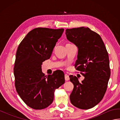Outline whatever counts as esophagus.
I'll use <instances>...</instances> for the list:
<instances>
[{
  "label": "esophagus",
  "mask_w": 120,
  "mask_h": 120,
  "mask_svg": "<svg viewBox=\"0 0 120 120\" xmlns=\"http://www.w3.org/2000/svg\"><path fill=\"white\" fill-rule=\"evenodd\" d=\"M64 78H65V80H70V77L69 76H68V74H65L64 75Z\"/></svg>",
  "instance_id": "1"
}]
</instances>
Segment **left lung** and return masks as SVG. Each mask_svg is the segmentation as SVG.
<instances>
[{
	"instance_id": "8db88e82",
	"label": "left lung",
	"mask_w": 120,
	"mask_h": 120,
	"mask_svg": "<svg viewBox=\"0 0 120 120\" xmlns=\"http://www.w3.org/2000/svg\"><path fill=\"white\" fill-rule=\"evenodd\" d=\"M65 31L67 39L78 48L75 68L85 77L79 82L76 76H69L74 85L71 102L78 108L90 109L101 101L107 88L110 76L107 50L100 35L88 27Z\"/></svg>"
}]
</instances>
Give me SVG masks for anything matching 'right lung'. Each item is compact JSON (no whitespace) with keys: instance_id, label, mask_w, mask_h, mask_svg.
<instances>
[{"instance_id":"right-lung-1","label":"right lung","mask_w":120,"mask_h":120,"mask_svg":"<svg viewBox=\"0 0 120 120\" xmlns=\"http://www.w3.org/2000/svg\"><path fill=\"white\" fill-rule=\"evenodd\" d=\"M64 29L36 28L20 43L14 67L15 86L25 103L34 109H43L52 103L54 91L65 82L62 71L45 74L41 65L49 59Z\"/></svg>"}]
</instances>
